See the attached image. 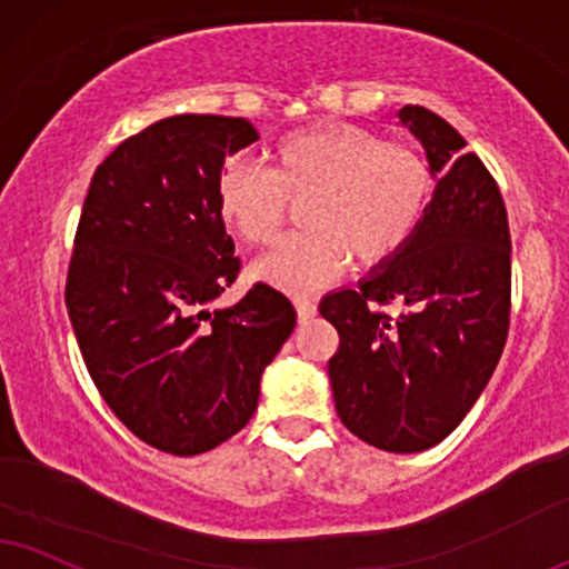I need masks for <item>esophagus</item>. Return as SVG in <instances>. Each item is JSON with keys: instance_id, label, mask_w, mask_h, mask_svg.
Returning <instances> with one entry per match:
<instances>
[{"instance_id": "1", "label": "esophagus", "mask_w": 569, "mask_h": 569, "mask_svg": "<svg viewBox=\"0 0 569 569\" xmlns=\"http://www.w3.org/2000/svg\"><path fill=\"white\" fill-rule=\"evenodd\" d=\"M296 311H298L300 321H308V319L317 317V303L306 296H296Z\"/></svg>"}]
</instances>
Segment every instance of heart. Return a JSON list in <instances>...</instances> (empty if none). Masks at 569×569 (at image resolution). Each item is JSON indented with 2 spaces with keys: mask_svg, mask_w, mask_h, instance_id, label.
<instances>
[{
  "mask_svg": "<svg viewBox=\"0 0 569 569\" xmlns=\"http://www.w3.org/2000/svg\"><path fill=\"white\" fill-rule=\"evenodd\" d=\"M432 166L417 144L382 139L356 123H317L279 139L271 168L227 163L216 202L244 242L269 244L303 206L308 229L256 263V277L308 290L356 263L375 266L406 248L425 219Z\"/></svg>",
  "mask_w": 569,
  "mask_h": 569,
  "instance_id": "1",
  "label": "heart"
}]
</instances>
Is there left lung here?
I'll use <instances>...</instances> for the list:
<instances>
[{"mask_svg":"<svg viewBox=\"0 0 569 569\" xmlns=\"http://www.w3.org/2000/svg\"><path fill=\"white\" fill-rule=\"evenodd\" d=\"M438 179L406 248L356 290L319 303L340 348L327 363L335 409L363 443L417 453L451 435L501 359L511 311V237L499 184L451 123L398 110ZM398 302L390 318L381 308Z\"/></svg>","mask_w":569,"mask_h":569,"instance_id":"8db88e82","label":"left lung"}]
</instances>
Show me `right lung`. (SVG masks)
I'll return each mask as SVG.
<instances>
[{
  "instance_id": "obj_1",
  "label": "right lung",
  "mask_w": 569,
  "mask_h": 569,
  "mask_svg": "<svg viewBox=\"0 0 569 569\" xmlns=\"http://www.w3.org/2000/svg\"><path fill=\"white\" fill-rule=\"evenodd\" d=\"M256 139L244 118H163L97 166L83 200L70 325L104 403L158 451L198 456L240 432L296 329V308L263 282L208 311L240 273L219 173Z\"/></svg>"
}]
</instances>
